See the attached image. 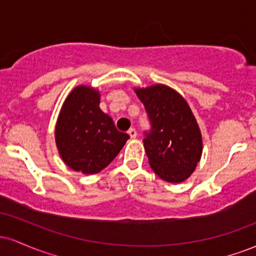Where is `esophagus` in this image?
Returning <instances> with one entry per match:
<instances>
[{
    "label": "esophagus",
    "mask_w": 256,
    "mask_h": 256,
    "mask_svg": "<svg viewBox=\"0 0 256 256\" xmlns=\"http://www.w3.org/2000/svg\"><path fill=\"white\" fill-rule=\"evenodd\" d=\"M128 136H130L131 138H136L137 137V131L134 130V128H132L128 131Z\"/></svg>",
    "instance_id": "obj_1"
}]
</instances>
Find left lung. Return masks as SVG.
Segmentation results:
<instances>
[{
	"instance_id": "1",
	"label": "left lung",
	"mask_w": 256,
	"mask_h": 256,
	"mask_svg": "<svg viewBox=\"0 0 256 256\" xmlns=\"http://www.w3.org/2000/svg\"><path fill=\"white\" fill-rule=\"evenodd\" d=\"M134 92L152 122L143 140L152 170L168 183L184 182L195 171L204 149L192 108L178 91L164 84L134 88Z\"/></svg>"
}]
</instances>
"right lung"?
<instances>
[{
    "mask_svg": "<svg viewBox=\"0 0 256 256\" xmlns=\"http://www.w3.org/2000/svg\"><path fill=\"white\" fill-rule=\"evenodd\" d=\"M101 94L89 85H78L64 100L56 126L55 143L60 158L73 171L101 172L130 138L116 130L113 119L100 110Z\"/></svg>",
    "mask_w": 256,
    "mask_h": 256,
    "instance_id": "right-lung-1",
    "label": "right lung"
}]
</instances>
